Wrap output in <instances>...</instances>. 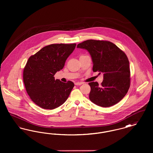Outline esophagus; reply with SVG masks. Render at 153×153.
Returning <instances> with one entry per match:
<instances>
[{
	"label": "esophagus",
	"mask_w": 153,
	"mask_h": 153,
	"mask_svg": "<svg viewBox=\"0 0 153 153\" xmlns=\"http://www.w3.org/2000/svg\"><path fill=\"white\" fill-rule=\"evenodd\" d=\"M74 84H75L76 85H81L83 83L81 82H75Z\"/></svg>",
	"instance_id": "34e87169"
}]
</instances>
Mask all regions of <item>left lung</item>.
<instances>
[{
	"instance_id": "obj_1",
	"label": "left lung",
	"mask_w": 153,
	"mask_h": 153,
	"mask_svg": "<svg viewBox=\"0 0 153 153\" xmlns=\"http://www.w3.org/2000/svg\"><path fill=\"white\" fill-rule=\"evenodd\" d=\"M91 56L93 71L103 73L101 86L97 82L89 83V99L94 104L108 107L120 102L130 86L129 61L126 54L109 41L89 39L77 46Z\"/></svg>"
}]
</instances>
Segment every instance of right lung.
<instances>
[{
    "label": "right lung",
    "instance_id": "1",
    "mask_svg": "<svg viewBox=\"0 0 153 153\" xmlns=\"http://www.w3.org/2000/svg\"><path fill=\"white\" fill-rule=\"evenodd\" d=\"M76 44H51L30 57L23 70V82L31 100L44 109L56 108L64 104L74 84L55 80L54 74L65 65Z\"/></svg>",
    "mask_w": 153,
    "mask_h": 153
}]
</instances>
